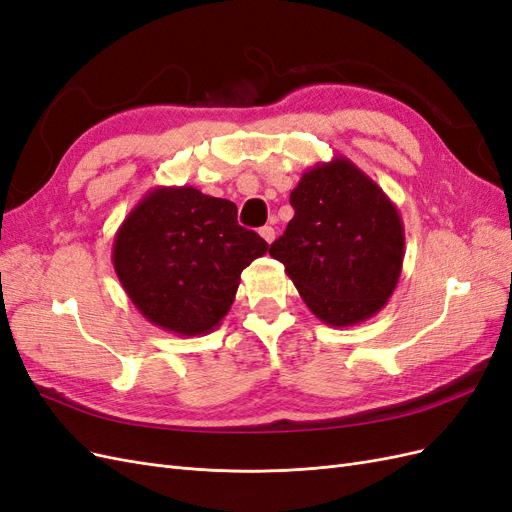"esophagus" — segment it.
Returning <instances> with one entry per match:
<instances>
[{
	"label": "esophagus",
	"mask_w": 512,
	"mask_h": 512,
	"mask_svg": "<svg viewBox=\"0 0 512 512\" xmlns=\"http://www.w3.org/2000/svg\"><path fill=\"white\" fill-rule=\"evenodd\" d=\"M260 237L271 245V243L275 241V228H273V226H262V228H260Z\"/></svg>",
	"instance_id": "1"
}]
</instances>
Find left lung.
I'll use <instances>...</instances> for the list:
<instances>
[{
  "label": "left lung",
  "instance_id": "left-lung-1",
  "mask_svg": "<svg viewBox=\"0 0 512 512\" xmlns=\"http://www.w3.org/2000/svg\"><path fill=\"white\" fill-rule=\"evenodd\" d=\"M294 218L269 254L329 327L365 322L386 305L404 265V222L380 185L344 156L305 170Z\"/></svg>",
  "mask_w": 512,
  "mask_h": 512
}]
</instances>
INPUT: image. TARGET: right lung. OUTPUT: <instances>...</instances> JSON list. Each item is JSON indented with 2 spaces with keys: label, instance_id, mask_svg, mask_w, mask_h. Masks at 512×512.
I'll use <instances>...</instances> for the list:
<instances>
[{
  "label": "right lung",
  "instance_id": "obj_1",
  "mask_svg": "<svg viewBox=\"0 0 512 512\" xmlns=\"http://www.w3.org/2000/svg\"><path fill=\"white\" fill-rule=\"evenodd\" d=\"M269 243L237 222V205L192 185L153 188L119 226L113 267L134 307L156 327L194 337L230 312L241 271Z\"/></svg>",
  "mask_w": 512,
  "mask_h": 512
}]
</instances>
